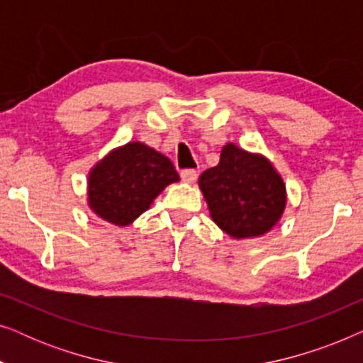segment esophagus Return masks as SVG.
<instances>
[{"instance_id": "34e87169", "label": "esophagus", "mask_w": 363, "mask_h": 363, "mask_svg": "<svg viewBox=\"0 0 363 363\" xmlns=\"http://www.w3.org/2000/svg\"><path fill=\"white\" fill-rule=\"evenodd\" d=\"M180 177L185 183H195L196 178H198V173H196V170H191V168H188V170H183L180 173Z\"/></svg>"}]
</instances>
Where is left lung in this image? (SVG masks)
I'll return each instance as SVG.
<instances>
[{
    "label": "left lung",
    "mask_w": 363,
    "mask_h": 363,
    "mask_svg": "<svg viewBox=\"0 0 363 363\" xmlns=\"http://www.w3.org/2000/svg\"><path fill=\"white\" fill-rule=\"evenodd\" d=\"M213 221L235 240L256 238L277 225L286 185L266 157L226 143L220 163L198 180Z\"/></svg>",
    "instance_id": "8db88e82"
}]
</instances>
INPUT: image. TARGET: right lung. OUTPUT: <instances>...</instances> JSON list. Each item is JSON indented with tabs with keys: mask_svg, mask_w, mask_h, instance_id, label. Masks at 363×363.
<instances>
[{
	"mask_svg": "<svg viewBox=\"0 0 363 363\" xmlns=\"http://www.w3.org/2000/svg\"><path fill=\"white\" fill-rule=\"evenodd\" d=\"M178 180L170 158L145 143L128 142L89 172V206L102 220L127 226L150 208L163 188Z\"/></svg>",
	"mask_w": 363,
	"mask_h": 363,
	"instance_id": "right-lung-1",
	"label": "right lung"
}]
</instances>
